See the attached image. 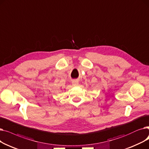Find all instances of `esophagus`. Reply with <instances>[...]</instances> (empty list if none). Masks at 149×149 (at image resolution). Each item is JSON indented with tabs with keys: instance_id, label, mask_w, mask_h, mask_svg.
Wrapping results in <instances>:
<instances>
[{
	"instance_id": "34e87169",
	"label": "esophagus",
	"mask_w": 149,
	"mask_h": 149,
	"mask_svg": "<svg viewBox=\"0 0 149 149\" xmlns=\"http://www.w3.org/2000/svg\"><path fill=\"white\" fill-rule=\"evenodd\" d=\"M72 84H73V86L76 87V86H78L79 82H78V81H73V82H72Z\"/></svg>"
}]
</instances>
